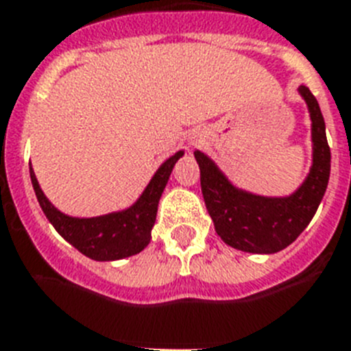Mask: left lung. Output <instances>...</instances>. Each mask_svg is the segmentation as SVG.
<instances>
[{"mask_svg": "<svg viewBox=\"0 0 351 351\" xmlns=\"http://www.w3.org/2000/svg\"><path fill=\"white\" fill-rule=\"evenodd\" d=\"M313 120V167L309 176L289 197H263L243 193L230 184L217 166L201 152V191L215 231L228 245L245 252L272 254L295 242L315 217L330 176V146L318 100L307 86L298 88Z\"/></svg>", "mask_w": 351, "mask_h": 351, "instance_id": "8db88e82", "label": "left lung"}]
</instances>
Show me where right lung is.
Returning a JSON list of instances; mask_svg holds the SVG:
<instances>
[{
    "mask_svg": "<svg viewBox=\"0 0 351 351\" xmlns=\"http://www.w3.org/2000/svg\"><path fill=\"white\" fill-rule=\"evenodd\" d=\"M182 155L184 152H178L158 167V171L145 189V193L130 208L102 215V217H69L49 203L36 182L32 167H29V176H32L36 199L40 203L45 217L56 228L58 233L91 260L112 261L138 254L148 245L152 239V228L157 217L158 199L162 196L173 166Z\"/></svg>",
    "mask_w": 351,
    "mask_h": 351,
    "instance_id": "1",
    "label": "right lung"
}]
</instances>
